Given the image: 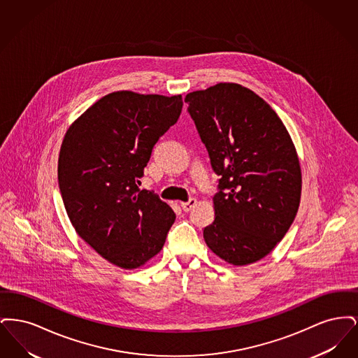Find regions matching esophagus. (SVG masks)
Segmentation results:
<instances>
[{"label":"esophagus","instance_id":"34e87169","mask_svg":"<svg viewBox=\"0 0 358 358\" xmlns=\"http://www.w3.org/2000/svg\"><path fill=\"white\" fill-rule=\"evenodd\" d=\"M194 205H196V199H190L187 203H181V208H182V210L189 212V210H192L194 208Z\"/></svg>","mask_w":358,"mask_h":358}]
</instances>
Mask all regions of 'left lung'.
I'll use <instances>...</instances> for the list:
<instances>
[{
  "mask_svg": "<svg viewBox=\"0 0 358 358\" xmlns=\"http://www.w3.org/2000/svg\"><path fill=\"white\" fill-rule=\"evenodd\" d=\"M187 111L217 176L209 250L234 266L268 255L301 203L302 171L294 142L271 106L238 83L189 92Z\"/></svg>",
  "mask_w": 358,
  "mask_h": 358,
  "instance_id": "obj_1",
  "label": "left lung"
}]
</instances>
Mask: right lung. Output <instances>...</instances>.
I'll use <instances>...</instances> for the list:
<instances>
[{
	"mask_svg": "<svg viewBox=\"0 0 358 358\" xmlns=\"http://www.w3.org/2000/svg\"><path fill=\"white\" fill-rule=\"evenodd\" d=\"M181 110V95L115 91L88 107L63 139L57 177L69 220L87 244L123 270L153 259L176 220L169 205L136 184Z\"/></svg>",
	"mask_w": 358,
	"mask_h": 358,
	"instance_id": "right-lung-1",
	"label": "right lung"
}]
</instances>
